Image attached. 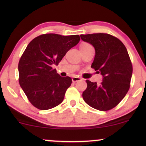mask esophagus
Segmentation results:
<instances>
[{"label":"esophagus","instance_id":"obj_1","mask_svg":"<svg viewBox=\"0 0 146 146\" xmlns=\"http://www.w3.org/2000/svg\"><path fill=\"white\" fill-rule=\"evenodd\" d=\"M81 78L79 77H77V76H74L72 78V80L73 82H78L80 80H81Z\"/></svg>","mask_w":146,"mask_h":146}]
</instances>
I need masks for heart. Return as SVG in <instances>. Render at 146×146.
I'll list each match as a JSON object with an SVG mask.
<instances>
[{
  "label": "heart",
  "instance_id": "b5f03b06",
  "mask_svg": "<svg viewBox=\"0 0 146 146\" xmlns=\"http://www.w3.org/2000/svg\"><path fill=\"white\" fill-rule=\"evenodd\" d=\"M89 46H91L89 44H88V43H82V44H81L80 46V49L85 48H87V47H89Z\"/></svg>",
  "mask_w": 146,
  "mask_h": 146
}]
</instances>
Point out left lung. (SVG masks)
<instances>
[{
    "instance_id": "obj_1",
    "label": "left lung",
    "mask_w": 146,
    "mask_h": 146,
    "mask_svg": "<svg viewBox=\"0 0 146 146\" xmlns=\"http://www.w3.org/2000/svg\"><path fill=\"white\" fill-rule=\"evenodd\" d=\"M83 41L95 49L91 67L102 76L100 85L86 80L87 88L83 92L85 102L100 111L112 109L118 104L129 90L132 65L124 44L108 34L81 35Z\"/></svg>"
}]
</instances>
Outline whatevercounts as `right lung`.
<instances>
[{"mask_svg": "<svg viewBox=\"0 0 146 146\" xmlns=\"http://www.w3.org/2000/svg\"><path fill=\"white\" fill-rule=\"evenodd\" d=\"M79 35L46 34L34 38L19 63V83L34 106L46 110L63 101L72 78L54 69L70 49L80 42Z\"/></svg>", "mask_w": 146, "mask_h": 146, "instance_id": "add662e5", "label": "right lung"}]
</instances>
